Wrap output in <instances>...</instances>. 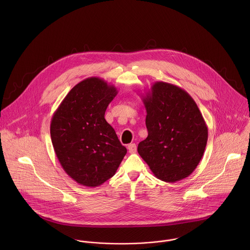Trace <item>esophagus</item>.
I'll return each mask as SVG.
<instances>
[{"mask_svg":"<svg viewBox=\"0 0 250 250\" xmlns=\"http://www.w3.org/2000/svg\"><path fill=\"white\" fill-rule=\"evenodd\" d=\"M128 150H129V153L131 154H134L137 152V145L135 143H131L128 145Z\"/></svg>","mask_w":250,"mask_h":250,"instance_id":"34e87169","label":"esophagus"}]
</instances>
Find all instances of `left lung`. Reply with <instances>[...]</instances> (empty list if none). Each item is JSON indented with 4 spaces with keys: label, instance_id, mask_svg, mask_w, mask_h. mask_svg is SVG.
<instances>
[{
    "label": "left lung",
    "instance_id": "8db88e82",
    "mask_svg": "<svg viewBox=\"0 0 250 250\" xmlns=\"http://www.w3.org/2000/svg\"><path fill=\"white\" fill-rule=\"evenodd\" d=\"M147 138L138 152L154 176L174 183L189 176L201 161L208 128L195 101L183 88L156 82L145 95Z\"/></svg>",
    "mask_w": 250,
    "mask_h": 250
}]
</instances>
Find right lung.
Instances as JSON below:
<instances>
[{"label":"right lung","mask_w":250,"mask_h":250,"mask_svg":"<svg viewBox=\"0 0 250 250\" xmlns=\"http://www.w3.org/2000/svg\"><path fill=\"white\" fill-rule=\"evenodd\" d=\"M117 88L87 78L67 93L53 114L52 143L63 170L78 184L95 188L111 178L127 149L105 119Z\"/></svg>","instance_id":"right-lung-1"}]
</instances>
